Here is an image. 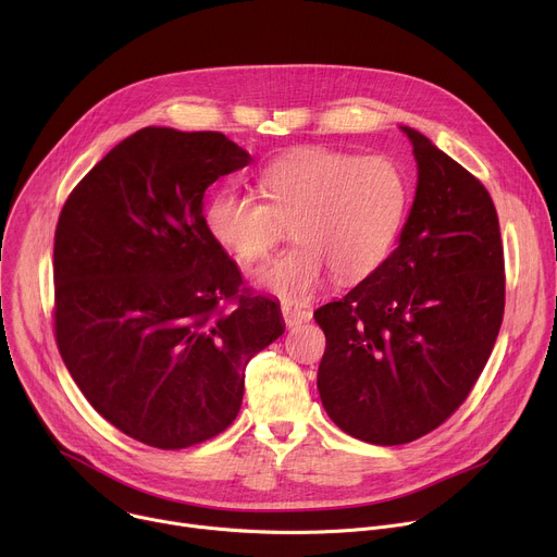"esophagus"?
I'll use <instances>...</instances> for the list:
<instances>
[{"instance_id":"esophagus-1","label":"esophagus","mask_w":557,"mask_h":557,"mask_svg":"<svg viewBox=\"0 0 557 557\" xmlns=\"http://www.w3.org/2000/svg\"><path fill=\"white\" fill-rule=\"evenodd\" d=\"M281 314L285 325H298V323H308L312 319V310L306 306H298V304H283L281 306Z\"/></svg>"}]
</instances>
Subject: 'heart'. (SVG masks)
Here are the masks:
<instances>
[{"label":"heart","mask_w":557,"mask_h":557,"mask_svg":"<svg viewBox=\"0 0 557 557\" xmlns=\"http://www.w3.org/2000/svg\"><path fill=\"white\" fill-rule=\"evenodd\" d=\"M265 200L221 189L205 227L236 261L251 265L287 236L296 245L256 272L263 289L301 301L330 272L344 283L370 276L395 247L408 209V178L386 156L306 147L270 162L259 176Z\"/></svg>","instance_id":"obj_1"}]
</instances>
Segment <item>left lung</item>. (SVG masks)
<instances>
[{"label": "left lung", "instance_id": "left-lung-1", "mask_svg": "<svg viewBox=\"0 0 557 557\" xmlns=\"http://www.w3.org/2000/svg\"><path fill=\"white\" fill-rule=\"evenodd\" d=\"M417 194L397 249L341 301L314 312L325 334L317 388L341 431L376 446L440 428L473 391L504 317V247L486 187L404 126Z\"/></svg>", "mask_w": 557, "mask_h": 557}]
</instances>
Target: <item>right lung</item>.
<instances>
[{"mask_svg":"<svg viewBox=\"0 0 557 557\" xmlns=\"http://www.w3.org/2000/svg\"><path fill=\"white\" fill-rule=\"evenodd\" d=\"M249 162L219 132L145 126L62 207L58 350L87 401L147 446L221 435L240 410L245 366L285 330L205 227L207 187Z\"/></svg>","mask_w":557,"mask_h":557,"instance_id":"obj_1","label":"right lung"}]
</instances>
